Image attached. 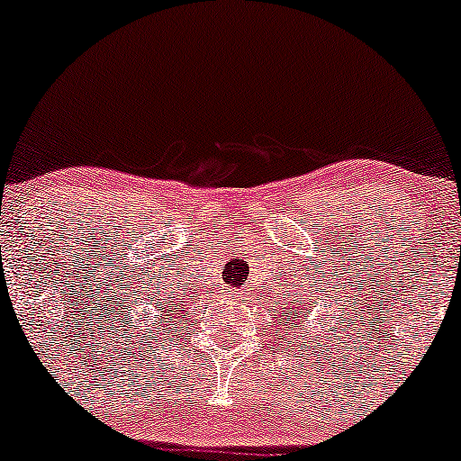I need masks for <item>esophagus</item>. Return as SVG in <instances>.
<instances>
[{"instance_id":"1","label":"esophagus","mask_w":461,"mask_h":461,"mask_svg":"<svg viewBox=\"0 0 461 461\" xmlns=\"http://www.w3.org/2000/svg\"><path fill=\"white\" fill-rule=\"evenodd\" d=\"M229 296H230V299H235V296H237V294H235V292H230V294H229Z\"/></svg>"}]
</instances>
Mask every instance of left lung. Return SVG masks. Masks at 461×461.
I'll list each match as a JSON object with an SVG mask.
<instances>
[{"mask_svg": "<svg viewBox=\"0 0 461 461\" xmlns=\"http://www.w3.org/2000/svg\"><path fill=\"white\" fill-rule=\"evenodd\" d=\"M276 314H279V321H284V323L292 325V328H301V323H303V301L294 303V301L284 299L281 312H276ZM276 334H279V328H276V331H275V336ZM285 334H288V331H285Z\"/></svg>", "mask_w": 461, "mask_h": 461, "instance_id": "obj_1", "label": "left lung"}]
</instances>
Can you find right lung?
<instances>
[{
	"label": "right lung",
	"mask_w": 461,
	"mask_h": 461,
	"mask_svg": "<svg viewBox=\"0 0 461 461\" xmlns=\"http://www.w3.org/2000/svg\"><path fill=\"white\" fill-rule=\"evenodd\" d=\"M149 305H151L149 314L145 312V316H142V319H145V323L140 321V323H138V328H142V331H145L147 339L149 340H156L158 343L162 336H165V340H167V334H171L173 325H176V321L180 319L177 314H182V312H185L180 308L182 303H177L176 296L169 294V292H162L160 294V290H158V294L149 301ZM182 319H185V314H182Z\"/></svg>",
	"instance_id": "1"
}]
</instances>
